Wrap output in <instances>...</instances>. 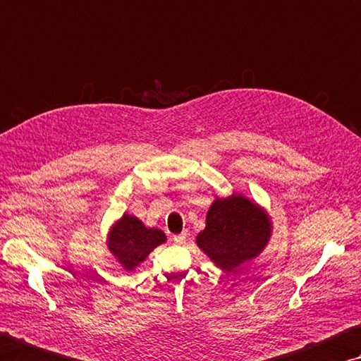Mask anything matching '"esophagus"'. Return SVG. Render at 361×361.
Wrapping results in <instances>:
<instances>
[{
    "mask_svg": "<svg viewBox=\"0 0 361 361\" xmlns=\"http://www.w3.org/2000/svg\"><path fill=\"white\" fill-rule=\"evenodd\" d=\"M186 235H188L186 231L178 233V235H173V241H175V243H183V241H185V238H186Z\"/></svg>",
    "mask_w": 361,
    "mask_h": 361,
    "instance_id": "1",
    "label": "esophagus"
}]
</instances>
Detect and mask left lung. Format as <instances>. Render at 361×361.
<instances>
[{"label": "left lung", "mask_w": 361, "mask_h": 361, "mask_svg": "<svg viewBox=\"0 0 361 361\" xmlns=\"http://www.w3.org/2000/svg\"><path fill=\"white\" fill-rule=\"evenodd\" d=\"M270 238V222L257 205L243 195L216 199L208 209L207 227L197 245L216 265L233 270L252 259Z\"/></svg>", "instance_id": "8db88e82"}]
</instances>
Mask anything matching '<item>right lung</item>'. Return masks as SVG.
<instances>
[{
  "instance_id": "add662e5",
  "label": "right lung",
  "mask_w": 361,
  "mask_h": 361,
  "mask_svg": "<svg viewBox=\"0 0 361 361\" xmlns=\"http://www.w3.org/2000/svg\"><path fill=\"white\" fill-rule=\"evenodd\" d=\"M164 241L166 235L158 228H147L134 216L124 214L112 228L109 247L124 268L133 270Z\"/></svg>"
}]
</instances>
